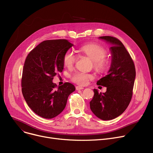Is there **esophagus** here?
Returning a JSON list of instances; mask_svg holds the SVG:
<instances>
[{
  "instance_id": "34e87169",
  "label": "esophagus",
  "mask_w": 153,
  "mask_h": 153,
  "mask_svg": "<svg viewBox=\"0 0 153 153\" xmlns=\"http://www.w3.org/2000/svg\"><path fill=\"white\" fill-rule=\"evenodd\" d=\"M84 89V87H81V86H76V90H82V89Z\"/></svg>"
}]
</instances>
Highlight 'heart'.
<instances>
[{
  "label": "heart",
  "mask_w": 153,
  "mask_h": 153,
  "mask_svg": "<svg viewBox=\"0 0 153 153\" xmlns=\"http://www.w3.org/2000/svg\"><path fill=\"white\" fill-rule=\"evenodd\" d=\"M80 51L93 61L94 68L99 73H103L107 71L108 61L105 58L107 54L105 48L98 44L89 43L82 45L80 48ZM76 60V55L71 50H68L62 59L64 65L69 69L74 66ZM92 79V75L80 71L76 72L71 76L72 81L80 85H87Z\"/></svg>",
  "instance_id": "1"
}]
</instances>
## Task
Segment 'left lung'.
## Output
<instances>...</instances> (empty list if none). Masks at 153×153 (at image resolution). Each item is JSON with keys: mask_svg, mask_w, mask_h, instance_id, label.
Masks as SVG:
<instances>
[{"mask_svg": "<svg viewBox=\"0 0 153 153\" xmlns=\"http://www.w3.org/2000/svg\"><path fill=\"white\" fill-rule=\"evenodd\" d=\"M100 38L110 43L112 61L109 73L97 82L107 87L105 93L94 89L90 107L94 115L103 120L114 119L122 114L129 105L133 95L136 76L134 62L121 41L113 36Z\"/></svg>", "mask_w": 153, "mask_h": 153, "instance_id": "1", "label": "left lung"}]
</instances>
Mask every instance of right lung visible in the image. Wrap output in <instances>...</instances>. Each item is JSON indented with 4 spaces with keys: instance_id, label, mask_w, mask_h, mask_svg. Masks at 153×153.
I'll return each mask as SVG.
<instances>
[{
    "instance_id": "1",
    "label": "right lung",
    "mask_w": 153,
    "mask_h": 153,
    "mask_svg": "<svg viewBox=\"0 0 153 153\" xmlns=\"http://www.w3.org/2000/svg\"><path fill=\"white\" fill-rule=\"evenodd\" d=\"M73 46L64 39L46 40L27 55L22 77V92L28 107L45 118L58 116L65 108L74 85L57 86L52 81L62 71L63 56Z\"/></svg>"
}]
</instances>
